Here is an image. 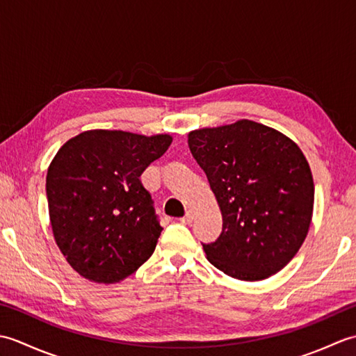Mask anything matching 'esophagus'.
Listing matches in <instances>:
<instances>
[{"instance_id":"obj_1","label":"esophagus","mask_w":356,"mask_h":356,"mask_svg":"<svg viewBox=\"0 0 356 356\" xmlns=\"http://www.w3.org/2000/svg\"><path fill=\"white\" fill-rule=\"evenodd\" d=\"M193 220H194V213H193V211H188V213L185 214V217L180 218V222L185 223V225L193 223Z\"/></svg>"}]
</instances>
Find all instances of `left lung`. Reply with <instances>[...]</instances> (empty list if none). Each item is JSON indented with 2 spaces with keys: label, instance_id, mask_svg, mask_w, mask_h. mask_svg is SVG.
<instances>
[{
  "label": "left lung",
  "instance_id": "obj_1",
  "mask_svg": "<svg viewBox=\"0 0 356 356\" xmlns=\"http://www.w3.org/2000/svg\"><path fill=\"white\" fill-rule=\"evenodd\" d=\"M188 147L223 217L220 236L203 245L209 263L245 282L282 270L312 222L315 186L303 151L249 119L190 131Z\"/></svg>",
  "mask_w": 356,
  "mask_h": 356
}]
</instances>
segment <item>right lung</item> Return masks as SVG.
Returning <instances> with one entry per match:
<instances>
[{
	"label": "right lung",
	"instance_id": "1",
	"mask_svg": "<svg viewBox=\"0 0 356 356\" xmlns=\"http://www.w3.org/2000/svg\"><path fill=\"white\" fill-rule=\"evenodd\" d=\"M170 134L88 130L67 140L47 170L53 237L79 275L111 284L154 252L162 232L140 174L171 145Z\"/></svg>",
	"mask_w": 356,
	"mask_h": 356
}]
</instances>
